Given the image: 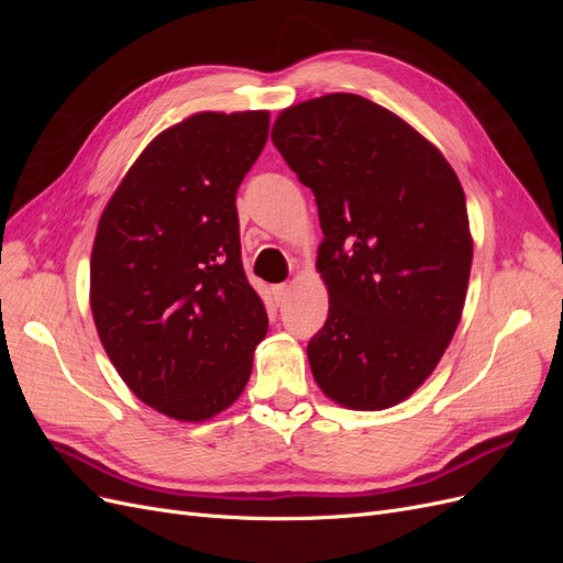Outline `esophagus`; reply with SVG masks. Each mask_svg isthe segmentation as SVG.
Here are the masks:
<instances>
[{
    "mask_svg": "<svg viewBox=\"0 0 563 563\" xmlns=\"http://www.w3.org/2000/svg\"><path fill=\"white\" fill-rule=\"evenodd\" d=\"M286 294H288V284H277V286H275V298H277V300H284Z\"/></svg>",
    "mask_w": 563,
    "mask_h": 563,
    "instance_id": "1",
    "label": "esophagus"
}]
</instances>
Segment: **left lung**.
Returning <instances> with one entry per match:
<instances>
[{"label":"left lung","mask_w":563,"mask_h":563,"mask_svg":"<svg viewBox=\"0 0 563 563\" xmlns=\"http://www.w3.org/2000/svg\"><path fill=\"white\" fill-rule=\"evenodd\" d=\"M272 143L314 192L329 317L310 340L319 389L383 411L432 376L463 317L472 232L434 143L387 108L329 93L279 112Z\"/></svg>","instance_id":"left-lung-1"}]
</instances>
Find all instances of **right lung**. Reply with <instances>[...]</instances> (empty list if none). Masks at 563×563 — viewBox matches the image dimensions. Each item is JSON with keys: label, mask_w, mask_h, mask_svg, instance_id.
<instances>
[{"label": "right lung", "mask_w": 563, "mask_h": 563, "mask_svg": "<svg viewBox=\"0 0 563 563\" xmlns=\"http://www.w3.org/2000/svg\"><path fill=\"white\" fill-rule=\"evenodd\" d=\"M267 131V110L185 117L147 143L98 220L89 300L100 343L135 397L180 422L240 399L267 333L234 203Z\"/></svg>", "instance_id": "obj_1"}]
</instances>
